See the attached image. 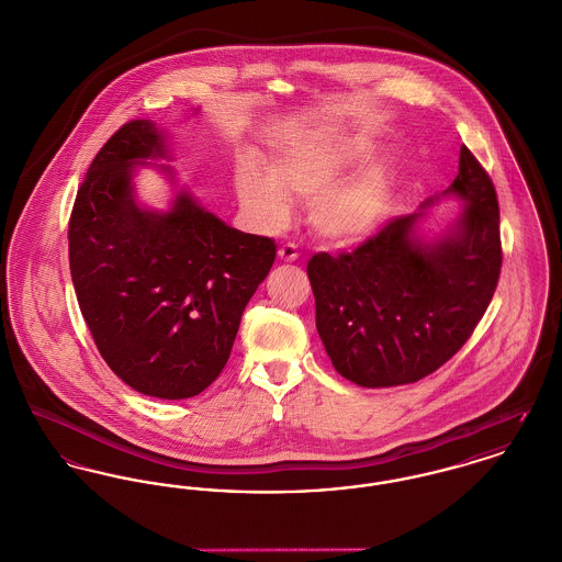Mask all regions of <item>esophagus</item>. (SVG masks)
<instances>
[{
    "mask_svg": "<svg viewBox=\"0 0 562 562\" xmlns=\"http://www.w3.org/2000/svg\"><path fill=\"white\" fill-rule=\"evenodd\" d=\"M278 257H280V260H284V262H293V260L300 259V252H297L295 244H282L278 248Z\"/></svg>",
    "mask_w": 562,
    "mask_h": 562,
    "instance_id": "obj_1",
    "label": "esophagus"
}]
</instances>
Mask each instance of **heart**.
Masks as SVG:
<instances>
[{
  "mask_svg": "<svg viewBox=\"0 0 562 562\" xmlns=\"http://www.w3.org/2000/svg\"><path fill=\"white\" fill-rule=\"evenodd\" d=\"M357 160V147L291 151L271 162L269 177L257 167H244L237 194L265 228H280L289 220V199L312 198L307 216L314 233L334 246H348L376 228L387 205V179L376 169L334 186Z\"/></svg>",
  "mask_w": 562,
  "mask_h": 562,
  "instance_id": "heart-1",
  "label": "heart"
}]
</instances>
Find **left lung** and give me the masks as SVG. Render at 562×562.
Wrapping results in <instances>:
<instances>
[{"instance_id":"obj_1","label":"left lung","mask_w":562,"mask_h":562,"mask_svg":"<svg viewBox=\"0 0 562 562\" xmlns=\"http://www.w3.org/2000/svg\"><path fill=\"white\" fill-rule=\"evenodd\" d=\"M449 192L467 205L434 244L413 235L419 212L389 220L352 252L307 260L318 336L350 383L426 379L467 345L492 302L503 265L498 199L467 145Z\"/></svg>"}]
</instances>
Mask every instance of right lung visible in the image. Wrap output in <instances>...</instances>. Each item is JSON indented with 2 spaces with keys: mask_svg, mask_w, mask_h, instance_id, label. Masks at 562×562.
<instances>
[{
  "mask_svg": "<svg viewBox=\"0 0 562 562\" xmlns=\"http://www.w3.org/2000/svg\"><path fill=\"white\" fill-rule=\"evenodd\" d=\"M156 156L165 138L145 120L95 154L68 222L70 273L109 368L145 395L183 400L224 370L276 244L226 226L186 192L167 214L140 210L130 177Z\"/></svg>",
  "mask_w": 562,
  "mask_h": 562,
  "instance_id": "obj_1",
  "label": "right lung"
}]
</instances>
